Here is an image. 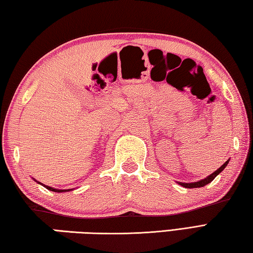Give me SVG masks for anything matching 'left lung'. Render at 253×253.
<instances>
[{
	"label": "left lung",
	"instance_id": "left-lung-1",
	"mask_svg": "<svg viewBox=\"0 0 253 253\" xmlns=\"http://www.w3.org/2000/svg\"><path fill=\"white\" fill-rule=\"evenodd\" d=\"M228 163H229V161H226V162H225V164H223L222 166H220V168H219L217 170H215V171H213L212 174H211L209 176H207V177L205 178V179L199 180V182H195V183H179V185L184 186V187H186V188H197V187H203V186L207 185V184H209V183H211L212 180L215 179L216 176H217L219 173H221V171L223 170V169L226 168Z\"/></svg>",
	"mask_w": 253,
	"mask_h": 253
}]
</instances>
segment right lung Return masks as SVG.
<instances>
[{
    "label": "right lung",
    "mask_w": 253,
    "mask_h": 253,
    "mask_svg": "<svg viewBox=\"0 0 253 253\" xmlns=\"http://www.w3.org/2000/svg\"><path fill=\"white\" fill-rule=\"evenodd\" d=\"M40 183V182H38ZM40 184H42V183H40ZM45 187L47 188V189H49V190H52V192H56V193H61V192H66L65 189H55V188H52V187H48V186H45ZM68 190H70V189H68Z\"/></svg>",
    "instance_id": "obj_1"
}]
</instances>
